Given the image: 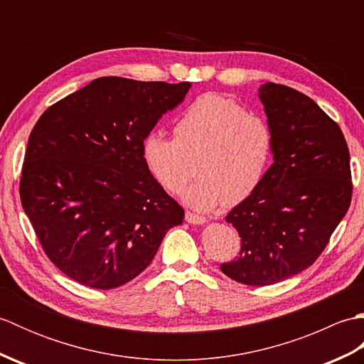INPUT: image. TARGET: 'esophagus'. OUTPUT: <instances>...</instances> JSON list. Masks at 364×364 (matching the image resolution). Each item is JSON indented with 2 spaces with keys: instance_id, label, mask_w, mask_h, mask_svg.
<instances>
[{
  "instance_id": "1",
  "label": "esophagus",
  "mask_w": 364,
  "mask_h": 364,
  "mask_svg": "<svg viewBox=\"0 0 364 364\" xmlns=\"http://www.w3.org/2000/svg\"><path fill=\"white\" fill-rule=\"evenodd\" d=\"M186 222L188 223H192V225H203V223H206V219L202 218V215H197L194 213H186Z\"/></svg>"
}]
</instances>
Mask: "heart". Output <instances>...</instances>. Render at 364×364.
I'll return each instance as SVG.
<instances>
[{"label": "heart", "instance_id": "b5f03b06", "mask_svg": "<svg viewBox=\"0 0 364 364\" xmlns=\"http://www.w3.org/2000/svg\"><path fill=\"white\" fill-rule=\"evenodd\" d=\"M175 139L153 131L144 139L142 156L151 175L170 194L200 213L235 206L261 186L272 164L275 134L270 123L220 94L198 97L173 128Z\"/></svg>", "mask_w": 364, "mask_h": 364}]
</instances>
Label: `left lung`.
<instances>
[{
	"instance_id": "obj_1",
	"label": "left lung",
	"mask_w": 364,
	"mask_h": 364,
	"mask_svg": "<svg viewBox=\"0 0 364 364\" xmlns=\"http://www.w3.org/2000/svg\"><path fill=\"white\" fill-rule=\"evenodd\" d=\"M258 97L275 134L274 162L257 192L227 214L241 253L220 266L249 286L275 284L310 267L352 198L341 128L296 89L266 82Z\"/></svg>"
}]
</instances>
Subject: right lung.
<instances>
[{
	"instance_id": "add662e5",
	"label": "right lung",
	"mask_w": 364,
	"mask_h": 364,
	"mask_svg": "<svg viewBox=\"0 0 364 364\" xmlns=\"http://www.w3.org/2000/svg\"><path fill=\"white\" fill-rule=\"evenodd\" d=\"M191 86L103 76L37 120L20 198L46 257L72 280L119 288L183 223L184 210L154 180L142 144Z\"/></svg>"
}]
</instances>
